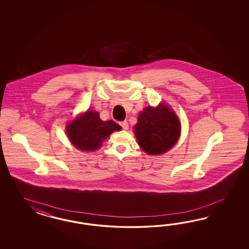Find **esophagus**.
<instances>
[{"instance_id": "obj_1", "label": "esophagus", "mask_w": 249, "mask_h": 249, "mask_svg": "<svg viewBox=\"0 0 249 249\" xmlns=\"http://www.w3.org/2000/svg\"><path fill=\"white\" fill-rule=\"evenodd\" d=\"M121 127H122V128L123 129H128V121H121Z\"/></svg>"}]
</instances>
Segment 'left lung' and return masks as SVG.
Segmentation results:
<instances>
[{
    "mask_svg": "<svg viewBox=\"0 0 249 249\" xmlns=\"http://www.w3.org/2000/svg\"><path fill=\"white\" fill-rule=\"evenodd\" d=\"M141 148L148 154H161L170 150L179 139L181 125L177 116L167 106L148 107L139 115L134 126Z\"/></svg>",
    "mask_w": 249,
    "mask_h": 249,
    "instance_id": "8db88e82",
    "label": "left lung"
}]
</instances>
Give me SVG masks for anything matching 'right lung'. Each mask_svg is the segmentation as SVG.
<instances>
[{
    "instance_id": "1",
    "label": "right lung",
    "mask_w": 249,
    "mask_h": 249,
    "mask_svg": "<svg viewBox=\"0 0 249 249\" xmlns=\"http://www.w3.org/2000/svg\"><path fill=\"white\" fill-rule=\"evenodd\" d=\"M121 129V126L113 121H101L98 112L87 111L68 124L67 133L77 149L96 151L111 132Z\"/></svg>"
}]
</instances>
